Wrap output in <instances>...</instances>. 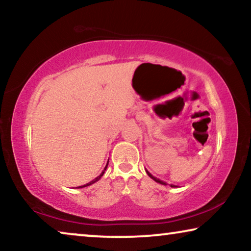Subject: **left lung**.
Here are the masks:
<instances>
[{"label":"left lung","instance_id":"1","mask_svg":"<svg viewBox=\"0 0 251 251\" xmlns=\"http://www.w3.org/2000/svg\"><path fill=\"white\" fill-rule=\"evenodd\" d=\"M146 173H147V175H148V176H150V177H151V178H152V179H154V180H155V181H157V182H159V184H161V185H167V184H166V182H164V181H161V180H160V179H158V178H156V177H154V176H152V175H151V173H148V172H147V171H146ZM171 186H172V187H176V186H175V185H171Z\"/></svg>","mask_w":251,"mask_h":251}]
</instances>
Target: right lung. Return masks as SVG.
I'll list each match as a JSON object with an SVG mask.
<instances>
[{
  "instance_id": "obj_1",
  "label": "right lung",
  "mask_w": 251,
  "mask_h": 251,
  "mask_svg": "<svg viewBox=\"0 0 251 251\" xmlns=\"http://www.w3.org/2000/svg\"><path fill=\"white\" fill-rule=\"evenodd\" d=\"M107 165H108V161H107ZM107 165H106V166H105V168H104V171H103V173H101L100 174V176H97L96 178H95V179L94 180H92V181H90V182H88V184H86V185H83V186H79V187H77V188H83V187H86V186H90V185H92V184H94V182H96L97 180H100V177L101 176H103L104 175V173H105V171H106V168H107Z\"/></svg>"
}]
</instances>
